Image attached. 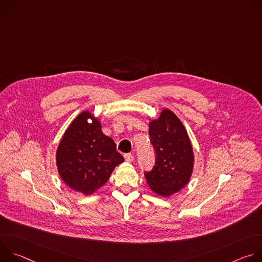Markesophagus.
I'll return each instance as SVG.
<instances>
[{
  "label": "esophagus",
  "mask_w": 262,
  "mask_h": 262,
  "mask_svg": "<svg viewBox=\"0 0 262 262\" xmlns=\"http://www.w3.org/2000/svg\"><path fill=\"white\" fill-rule=\"evenodd\" d=\"M124 159L127 163H132L134 161V156L132 154H126V155H124Z\"/></svg>",
  "instance_id": "34e87169"
}]
</instances>
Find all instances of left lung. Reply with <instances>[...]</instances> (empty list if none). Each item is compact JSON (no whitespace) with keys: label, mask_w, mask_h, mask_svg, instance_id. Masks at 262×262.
Instances as JSON below:
<instances>
[{"label":"left lung","mask_w":262,"mask_h":262,"mask_svg":"<svg viewBox=\"0 0 262 262\" xmlns=\"http://www.w3.org/2000/svg\"><path fill=\"white\" fill-rule=\"evenodd\" d=\"M149 136L156 152V166L145 172V177L156 194L169 197L183 189L191 178L193 147L182 122L168 108L149 123Z\"/></svg>","instance_id":"left-lung-1"}]
</instances>
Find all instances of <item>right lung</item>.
<instances>
[{"label":"right lung","mask_w":262,"mask_h":262,"mask_svg":"<svg viewBox=\"0 0 262 262\" xmlns=\"http://www.w3.org/2000/svg\"><path fill=\"white\" fill-rule=\"evenodd\" d=\"M123 161L113 139L102 133L99 120L89 111L82 112L70 123L56 154L62 180L84 195H91L101 188Z\"/></svg>","instance_id":"obj_1"}]
</instances>
